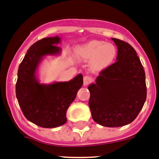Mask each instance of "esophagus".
Segmentation results:
<instances>
[{"label":"esophagus","instance_id":"obj_1","mask_svg":"<svg viewBox=\"0 0 159 159\" xmlns=\"http://www.w3.org/2000/svg\"><path fill=\"white\" fill-rule=\"evenodd\" d=\"M83 80H84V86H87L88 84H89L90 83L92 82V78L89 76H84V78H83Z\"/></svg>","mask_w":159,"mask_h":159}]
</instances>
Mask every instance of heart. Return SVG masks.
Segmentation results:
<instances>
[{"instance_id": "1", "label": "heart", "mask_w": 159, "mask_h": 159, "mask_svg": "<svg viewBox=\"0 0 159 159\" xmlns=\"http://www.w3.org/2000/svg\"><path fill=\"white\" fill-rule=\"evenodd\" d=\"M76 55L82 61L90 62L93 70L105 69L115 61L117 48L111 43L94 40L78 47Z\"/></svg>"}]
</instances>
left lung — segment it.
<instances>
[{
    "mask_svg": "<svg viewBox=\"0 0 159 159\" xmlns=\"http://www.w3.org/2000/svg\"><path fill=\"white\" fill-rule=\"evenodd\" d=\"M118 55L115 63L89 85L93 119L100 125L120 127L134 121L147 98L145 72L137 53L128 43L111 38Z\"/></svg>",
    "mask_w": 159,
    "mask_h": 159,
    "instance_id": "left-lung-1",
    "label": "left lung"
}]
</instances>
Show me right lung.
<instances>
[{
	"label": "right lung",
	"instance_id": "obj_1",
	"mask_svg": "<svg viewBox=\"0 0 159 159\" xmlns=\"http://www.w3.org/2000/svg\"><path fill=\"white\" fill-rule=\"evenodd\" d=\"M59 36L44 38L30 47L18 70L16 93L28 121L42 128H56L66 122V111L83 84L81 74L69 81L41 83L38 70L47 56H59Z\"/></svg>",
	"mask_w": 159,
	"mask_h": 159
}]
</instances>
